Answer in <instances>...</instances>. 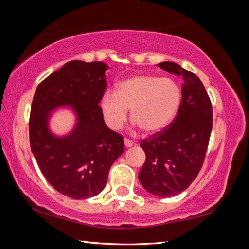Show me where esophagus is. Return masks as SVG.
<instances>
[{
    "label": "esophagus",
    "mask_w": 249,
    "mask_h": 249,
    "mask_svg": "<svg viewBox=\"0 0 249 249\" xmlns=\"http://www.w3.org/2000/svg\"><path fill=\"white\" fill-rule=\"evenodd\" d=\"M124 144H125V147H132L134 145V142L128 140V138H124Z\"/></svg>",
    "instance_id": "esophagus-1"
}]
</instances>
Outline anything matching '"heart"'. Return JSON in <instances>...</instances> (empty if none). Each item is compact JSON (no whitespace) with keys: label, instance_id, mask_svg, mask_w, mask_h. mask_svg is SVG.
Wrapping results in <instances>:
<instances>
[{"label":"heart","instance_id":"b5f03b06","mask_svg":"<svg viewBox=\"0 0 249 249\" xmlns=\"http://www.w3.org/2000/svg\"><path fill=\"white\" fill-rule=\"evenodd\" d=\"M180 103L181 89L175 80L138 74L117 84L115 93L107 92L100 107L111 129L122 128L130 109L134 123L145 134H155L171 123Z\"/></svg>","mask_w":249,"mask_h":249}]
</instances>
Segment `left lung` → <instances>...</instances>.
<instances>
[{
  "instance_id": "left-lung-1",
  "label": "left lung",
  "mask_w": 249,
  "mask_h": 249,
  "mask_svg": "<svg viewBox=\"0 0 249 249\" xmlns=\"http://www.w3.org/2000/svg\"><path fill=\"white\" fill-rule=\"evenodd\" d=\"M158 67L182 78V99L167 128L141 142L146 160L138 179L151 195L168 197L184 191L200 172L213 113L203 83L195 73L170 61L160 62Z\"/></svg>"
}]
</instances>
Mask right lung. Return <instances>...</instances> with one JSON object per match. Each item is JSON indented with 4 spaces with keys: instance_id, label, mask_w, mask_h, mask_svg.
I'll use <instances>...</instances> for the list:
<instances>
[{
    "instance_id": "add662e5",
    "label": "right lung",
    "mask_w": 249,
    "mask_h": 249,
    "mask_svg": "<svg viewBox=\"0 0 249 249\" xmlns=\"http://www.w3.org/2000/svg\"><path fill=\"white\" fill-rule=\"evenodd\" d=\"M102 61H69L39 83L29 116V142L45 178L61 195L81 200L98 196L113 162L123 154V136L104 123L99 103L107 89ZM70 106L74 129L54 137L48 127L53 109Z\"/></svg>"
}]
</instances>
